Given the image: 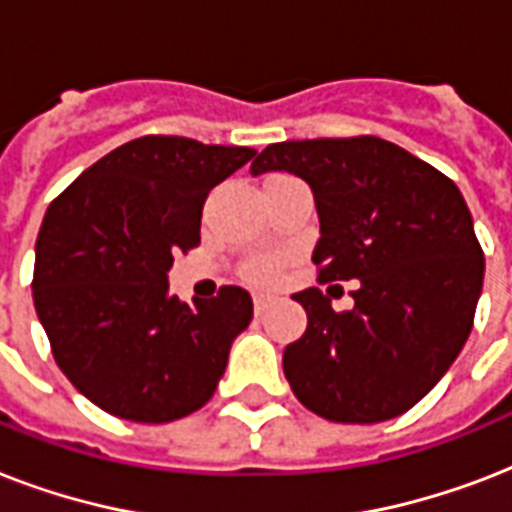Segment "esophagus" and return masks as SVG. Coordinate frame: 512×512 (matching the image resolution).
I'll list each match as a JSON object with an SVG mask.
<instances>
[{
  "label": "esophagus",
  "instance_id": "obj_1",
  "mask_svg": "<svg viewBox=\"0 0 512 512\" xmlns=\"http://www.w3.org/2000/svg\"><path fill=\"white\" fill-rule=\"evenodd\" d=\"M252 303H255V313H257V316H263V313L268 311V308H271L273 297H268V295H255V297H252Z\"/></svg>",
  "mask_w": 512,
  "mask_h": 512
}]
</instances>
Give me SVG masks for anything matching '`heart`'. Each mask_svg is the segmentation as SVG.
Instances as JSON below:
<instances>
[{"instance_id": "heart-1", "label": "heart", "mask_w": 512, "mask_h": 512, "mask_svg": "<svg viewBox=\"0 0 512 512\" xmlns=\"http://www.w3.org/2000/svg\"><path fill=\"white\" fill-rule=\"evenodd\" d=\"M247 279L255 284H273L279 279V265L273 260H255L247 265Z\"/></svg>"}]
</instances>
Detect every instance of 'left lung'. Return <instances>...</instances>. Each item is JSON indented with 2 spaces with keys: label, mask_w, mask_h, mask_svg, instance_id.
<instances>
[{
  "label": "left lung",
  "mask_w": 512,
  "mask_h": 512,
  "mask_svg": "<svg viewBox=\"0 0 512 512\" xmlns=\"http://www.w3.org/2000/svg\"><path fill=\"white\" fill-rule=\"evenodd\" d=\"M287 170L313 188L319 284L358 279L350 311L319 287L292 295L308 329L284 350L297 401L324 420L372 425L409 412L468 340L484 249L454 180L374 135L273 143L252 175Z\"/></svg>",
  "instance_id": "1"
}]
</instances>
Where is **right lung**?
<instances>
[{
  "label": "right lung",
  "instance_id": "obj_1",
  "mask_svg": "<svg viewBox=\"0 0 512 512\" xmlns=\"http://www.w3.org/2000/svg\"><path fill=\"white\" fill-rule=\"evenodd\" d=\"M146 135L84 170L44 212L36 236L34 305L52 356L82 396L132 422H172L207 404L252 297H170L177 252L199 244L201 207L255 156Z\"/></svg>",
  "mask_w": 512,
  "mask_h": 512
}]
</instances>
